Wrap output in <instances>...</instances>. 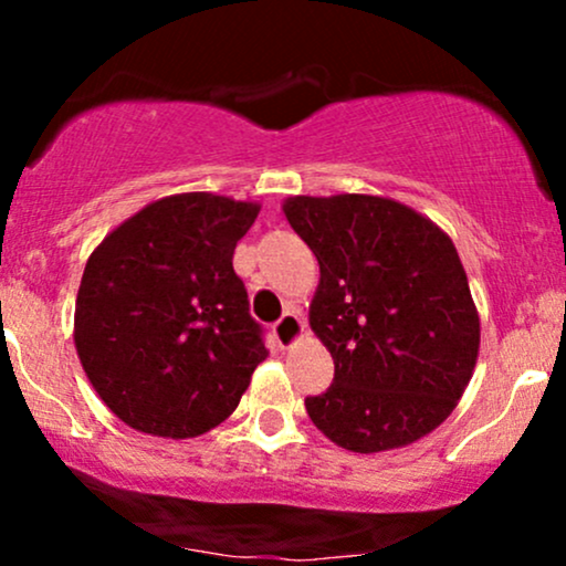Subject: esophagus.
<instances>
[{
    "instance_id": "esophagus-1",
    "label": "esophagus",
    "mask_w": 566,
    "mask_h": 566,
    "mask_svg": "<svg viewBox=\"0 0 566 566\" xmlns=\"http://www.w3.org/2000/svg\"><path fill=\"white\" fill-rule=\"evenodd\" d=\"M274 335H276L279 346H282V348H292L297 340H303V335H305V322L301 319V316L295 314V311H287V314H284L282 319H279V322L274 324Z\"/></svg>"
}]
</instances>
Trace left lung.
Returning a JSON list of instances; mask_svg holds the SVG:
<instances>
[{"label": "left lung", "mask_w": 566, "mask_h": 566, "mask_svg": "<svg viewBox=\"0 0 566 566\" xmlns=\"http://www.w3.org/2000/svg\"><path fill=\"white\" fill-rule=\"evenodd\" d=\"M284 218L319 261L308 324L335 382L308 396L314 426L350 452L399 450L458 407L479 359V311L452 239L373 193L287 197Z\"/></svg>", "instance_id": "obj_1"}]
</instances>
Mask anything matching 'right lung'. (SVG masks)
I'll use <instances>...</instances> for the list:
<instances>
[{
  "mask_svg": "<svg viewBox=\"0 0 566 566\" xmlns=\"http://www.w3.org/2000/svg\"><path fill=\"white\" fill-rule=\"evenodd\" d=\"M258 212V201L172 193L116 226L87 258L74 346L122 423L191 439L237 409L269 356L233 274V250Z\"/></svg>",
  "mask_w": 566,
  "mask_h": 566,
  "instance_id": "right-lung-1",
  "label": "right lung"
}]
</instances>
